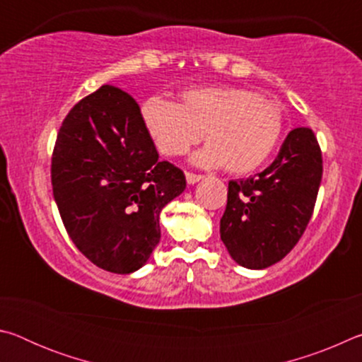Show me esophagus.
Returning a JSON list of instances; mask_svg holds the SVG:
<instances>
[{"label":"esophagus","mask_w":362,"mask_h":362,"mask_svg":"<svg viewBox=\"0 0 362 362\" xmlns=\"http://www.w3.org/2000/svg\"><path fill=\"white\" fill-rule=\"evenodd\" d=\"M185 177H187L188 185H194L196 182H199L201 179H203V175H199V174H193V173H187V174H185Z\"/></svg>","instance_id":"1"}]
</instances>
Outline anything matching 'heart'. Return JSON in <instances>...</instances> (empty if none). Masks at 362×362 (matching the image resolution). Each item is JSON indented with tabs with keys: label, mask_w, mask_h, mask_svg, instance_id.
<instances>
[{
	"label": "heart",
	"mask_w": 362,
	"mask_h": 362,
	"mask_svg": "<svg viewBox=\"0 0 362 362\" xmlns=\"http://www.w3.org/2000/svg\"><path fill=\"white\" fill-rule=\"evenodd\" d=\"M140 119L158 150L180 156L203 139L206 145L192 161L201 168H222L231 174L259 169L283 136V115L276 103L246 88L206 86L187 89L182 103L150 97L140 105Z\"/></svg>",
	"instance_id": "1"
}]
</instances>
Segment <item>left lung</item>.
I'll return each mask as SVG.
<instances>
[{
    "mask_svg": "<svg viewBox=\"0 0 362 362\" xmlns=\"http://www.w3.org/2000/svg\"><path fill=\"white\" fill-rule=\"evenodd\" d=\"M322 177L315 134L297 127L262 173L228 183L220 238L238 265L263 269L291 252L308 225Z\"/></svg>",
    "mask_w": 362,
    "mask_h": 362,
    "instance_id": "8db88e82",
    "label": "left lung"
}]
</instances>
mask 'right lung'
Returning <instances> with one entry per match:
<instances>
[{"label": "right lung", "mask_w": 362, "mask_h": 362, "mask_svg": "<svg viewBox=\"0 0 362 362\" xmlns=\"http://www.w3.org/2000/svg\"><path fill=\"white\" fill-rule=\"evenodd\" d=\"M52 192L66 233L110 273L142 268L158 246L159 214L185 175L159 161L129 94L102 86L70 110L52 155Z\"/></svg>", "instance_id": "1"}]
</instances>
